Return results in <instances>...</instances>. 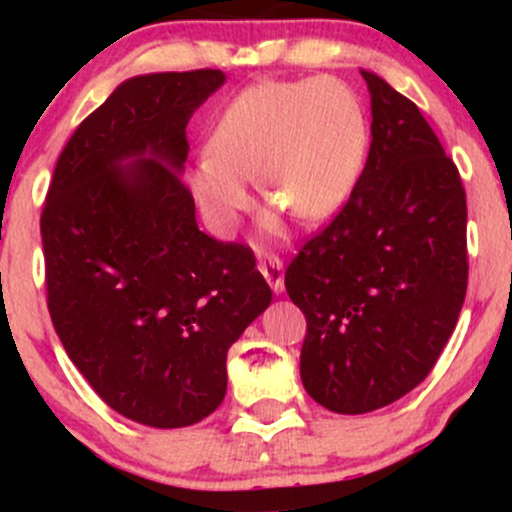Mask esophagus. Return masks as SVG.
I'll list each match as a JSON object with an SVG mask.
<instances>
[{"instance_id": "obj_1", "label": "esophagus", "mask_w": 512, "mask_h": 512, "mask_svg": "<svg viewBox=\"0 0 512 512\" xmlns=\"http://www.w3.org/2000/svg\"><path fill=\"white\" fill-rule=\"evenodd\" d=\"M260 272L264 279H267V284L272 286L274 293L284 291V262H281L279 257L276 255L264 257V260L260 262Z\"/></svg>"}]
</instances>
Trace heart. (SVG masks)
Returning <instances> with one entry per match:
<instances>
[{
	"label": "heart",
	"instance_id": "b5f03b06",
	"mask_svg": "<svg viewBox=\"0 0 512 512\" xmlns=\"http://www.w3.org/2000/svg\"><path fill=\"white\" fill-rule=\"evenodd\" d=\"M368 139L361 98L342 79H264L223 108L187 182L219 233L250 207L255 175L264 197L298 219L320 221L349 199Z\"/></svg>",
	"mask_w": 512,
	"mask_h": 512
}]
</instances>
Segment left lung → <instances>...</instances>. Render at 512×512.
Returning a JSON list of instances; mask_svg holds the SVG:
<instances>
[{"instance_id": "8db88e82", "label": "left lung", "mask_w": 512, "mask_h": 512, "mask_svg": "<svg viewBox=\"0 0 512 512\" xmlns=\"http://www.w3.org/2000/svg\"><path fill=\"white\" fill-rule=\"evenodd\" d=\"M370 151L349 202L286 269L305 392L337 414L397 402L436 366L467 293V197L409 98L363 72Z\"/></svg>"}]
</instances>
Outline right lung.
Here are the masks:
<instances>
[{"instance_id": "add662e5", "label": "right lung", "mask_w": 512, "mask_h": 512, "mask_svg": "<svg viewBox=\"0 0 512 512\" xmlns=\"http://www.w3.org/2000/svg\"><path fill=\"white\" fill-rule=\"evenodd\" d=\"M221 69L122 81L57 158L40 216L48 310L98 397L154 428L226 395V354L272 303L248 245L197 228L182 182L190 117Z\"/></svg>"}]
</instances>
